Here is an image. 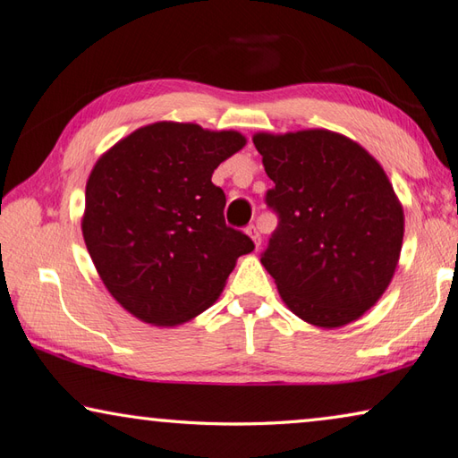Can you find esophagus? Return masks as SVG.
I'll return each mask as SVG.
<instances>
[{"mask_svg":"<svg viewBox=\"0 0 458 458\" xmlns=\"http://www.w3.org/2000/svg\"><path fill=\"white\" fill-rule=\"evenodd\" d=\"M246 232H248V236H250L251 240H254L256 248H259V244H261V234H259L258 226H254V224H251V226H248V228H246Z\"/></svg>","mask_w":458,"mask_h":458,"instance_id":"esophagus-1","label":"esophagus"}]
</instances>
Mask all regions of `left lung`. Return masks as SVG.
I'll return each mask as SVG.
<instances>
[{
	"label": "left lung",
	"mask_w": 458,
	"mask_h": 458,
	"mask_svg": "<svg viewBox=\"0 0 458 458\" xmlns=\"http://www.w3.org/2000/svg\"><path fill=\"white\" fill-rule=\"evenodd\" d=\"M279 216L261 264L305 323L336 328L362 317L390 285L403 208L362 145L328 130L256 133Z\"/></svg>",
	"instance_id": "left-lung-1"
}]
</instances>
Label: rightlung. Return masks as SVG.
Wrapping results in <instances>:
<instances>
[{
	"mask_svg": "<svg viewBox=\"0 0 458 458\" xmlns=\"http://www.w3.org/2000/svg\"><path fill=\"white\" fill-rule=\"evenodd\" d=\"M246 145L238 131L157 122L96 161L86 182L82 236L112 297L135 318L177 327L222 293L236 259L254 250L226 226V194L212 182Z\"/></svg>",
	"mask_w": 458,
	"mask_h": 458,
	"instance_id": "1",
	"label": "right lung"
}]
</instances>
